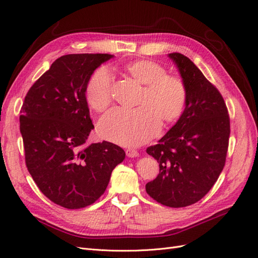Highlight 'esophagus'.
<instances>
[{
  "instance_id": "esophagus-1",
  "label": "esophagus",
  "mask_w": 258,
  "mask_h": 258,
  "mask_svg": "<svg viewBox=\"0 0 258 258\" xmlns=\"http://www.w3.org/2000/svg\"><path fill=\"white\" fill-rule=\"evenodd\" d=\"M126 154H127L128 157H130V158H135V157H138V156H139L138 151L134 150V148H127Z\"/></svg>"
}]
</instances>
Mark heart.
<instances>
[{
  "label": "heart",
  "instance_id": "heart-1",
  "mask_svg": "<svg viewBox=\"0 0 258 258\" xmlns=\"http://www.w3.org/2000/svg\"><path fill=\"white\" fill-rule=\"evenodd\" d=\"M123 71L144 85L134 110L116 107L99 122V134L123 146L141 145L157 135L161 120L176 121L184 112L187 89L177 76L152 60L140 59L123 64ZM85 98L96 112H103L112 102V76L105 68L93 72L85 87Z\"/></svg>",
  "mask_w": 258,
  "mask_h": 258
}]
</instances>
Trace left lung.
I'll return each mask as SVG.
<instances>
[{"label": "left lung", "instance_id": "8db88e82", "mask_svg": "<svg viewBox=\"0 0 258 258\" xmlns=\"http://www.w3.org/2000/svg\"><path fill=\"white\" fill-rule=\"evenodd\" d=\"M187 89L185 110L158 144L146 153L158 161L159 174L145 186L159 204L183 208L196 204L212 188L225 166L230 121L225 101L194 62L169 53Z\"/></svg>", "mask_w": 258, "mask_h": 258}]
</instances>
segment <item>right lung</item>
<instances>
[{
	"mask_svg": "<svg viewBox=\"0 0 258 258\" xmlns=\"http://www.w3.org/2000/svg\"><path fill=\"white\" fill-rule=\"evenodd\" d=\"M108 53H72L58 58L31 87L20 115L28 171L53 204L81 209L98 200L112 171L124 159L118 145L85 146L95 128L85 87Z\"/></svg>",
	"mask_w": 258,
	"mask_h": 258,
	"instance_id": "right-lung-1",
	"label": "right lung"
}]
</instances>
